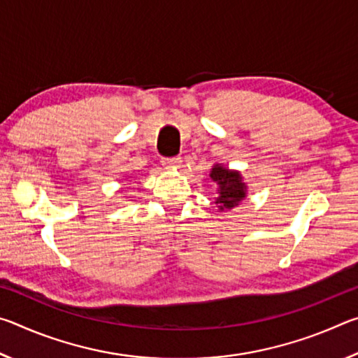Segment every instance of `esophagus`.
<instances>
[{"mask_svg":"<svg viewBox=\"0 0 358 358\" xmlns=\"http://www.w3.org/2000/svg\"><path fill=\"white\" fill-rule=\"evenodd\" d=\"M162 166L167 167V169H173V167H178L180 162H181V157L175 156V157H164V159L161 161Z\"/></svg>","mask_w":358,"mask_h":358,"instance_id":"esophagus-1","label":"esophagus"}]
</instances>
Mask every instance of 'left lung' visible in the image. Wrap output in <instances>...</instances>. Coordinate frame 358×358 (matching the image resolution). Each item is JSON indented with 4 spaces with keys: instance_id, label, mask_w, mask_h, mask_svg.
Masks as SVG:
<instances>
[{
    "instance_id": "1",
    "label": "left lung",
    "mask_w": 358,
    "mask_h": 358,
    "mask_svg": "<svg viewBox=\"0 0 358 358\" xmlns=\"http://www.w3.org/2000/svg\"><path fill=\"white\" fill-rule=\"evenodd\" d=\"M210 177L220 185V197L216 203H220L221 210H230L241 202L245 197V183H241V177L238 172L229 171L221 166H215L211 169Z\"/></svg>"
}]
</instances>
